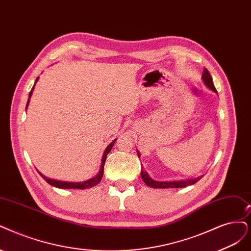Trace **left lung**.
Listing matches in <instances>:
<instances>
[{"label": "left lung", "mask_w": 251, "mask_h": 251, "mask_svg": "<svg viewBox=\"0 0 251 251\" xmlns=\"http://www.w3.org/2000/svg\"><path fill=\"white\" fill-rule=\"evenodd\" d=\"M202 81L205 82V85L212 90L213 92L217 93L215 87H214V83H213L212 80V76L210 72L208 71V69H203L202 71V75H201ZM138 157H140V153L137 152ZM142 175V179L145 182V184L147 186L152 187V188H182V187H186L189 186V185H193L196 184L199 180H201V177L199 178H194V179H187V180H181V181H156L154 179H152L149 175H148L147 172H145L144 170L141 172Z\"/></svg>", "instance_id": "8db88e82"}]
</instances>
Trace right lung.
I'll list each match as a JSON object with an SVG mask.
<instances>
[{"instance_id": "obj_1", "label": "right lung", "mask_w": 251, "mask_h": 251, "mask_svg": "<svg viewBox=\"0 0 251 251\" xmlns=\"http://www.w3.org/2000/svg\"><path fill=\"white\" fill-rule=\"evenodd\" d=\"M39 79V77L36 78V81L34 83V87L36 85L37 80ZM34 87L32 88L30 94H29V99H27V102H26V106H25V110L27 108V105H29L30 103V98L33 94V90H34ZM116 140H114L113 142H111L107 147L106 149L103 153V156H102V159H101V166H100V170H99V173L95 176V177H93L87 181H83V182H63V181H57V180H52V179H49L46 178L45 176H43L41 173H39V175L41 176V177L48 182L50 185H51V186L53 187H58V188H62V189H86V188H91L93 186H95V185H97L101 179H102V176H103V171H104V164H105V160H106V156L107 154L109 153V151L111 150V148L114 147V144H115Z\"/></svg>"}]
</instances>
